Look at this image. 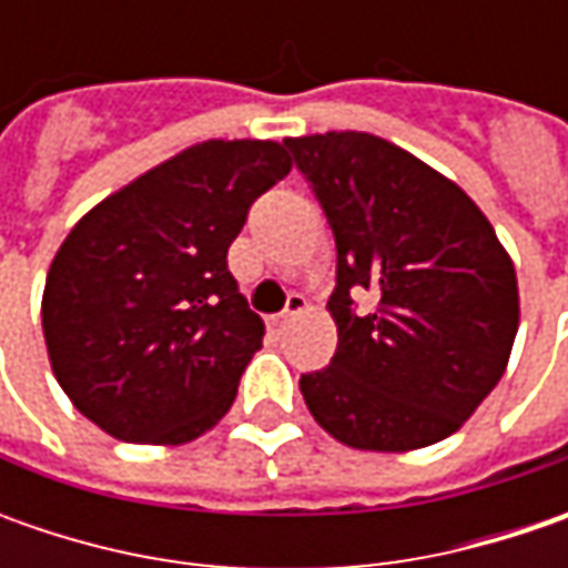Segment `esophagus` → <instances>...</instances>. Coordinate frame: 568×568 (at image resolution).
<instances>
[{"label": "esophagus", "instance_id": "34e87169", "mask_svg": "<svg viewBox=\"0 0 568 568\" xmlns=\"http://www.w3.org/2000/svg\"><path fill=\"white\" fill-rule=\"evenodd\" d=\"M306 306H310V303H306V296L291 294L287 296V306L274 316V322H277V325H284V322H291V318L300 316V313H306Z\"/></svg>", "mask_w": 568, "mask_h": 568}]
</instances>
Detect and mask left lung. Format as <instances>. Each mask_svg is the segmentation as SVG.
Wrapping results in <instances>:
<instances>
[{"label": "left lung", "mask_w": 568, "mask_h": 568, "mask_svg": "<svg viewBox=\"0 0 568 568\" xmlns=\"http://www.w3.org/2000/svg\"><path fill=\"white\" fill-rule=\"evenodd\" d=\"M338 250V351L303 373L316 424L344 446L407 452L452 436L503 379L518 284L490 221L443 173L366 132L287 139ZM377 306L356 313L354 295Z\"/></svg>", "instance_id": "1"}]
</instances>
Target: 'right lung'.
I'll return each mask as SVG.
<instances>
[{
    "instance_id": "add662e5",
    "label": "right lung",
    "mask_w": 568,
    "mask_h": 568,
    "mask_svg": "<svg viewBox=\"0 0 568 568\" xmlns=\"http://www.w3.org/2000/svg\"><path fill=\"white\" fill-rule=\"evenodd\" d=\"M291 173L277 142H202L91 207L55 252L43 338L62 392L122 443L180 446L217 424L265 325L227 250Z\"/></svg>"
}]
</instances>
